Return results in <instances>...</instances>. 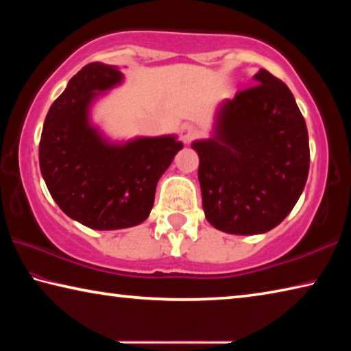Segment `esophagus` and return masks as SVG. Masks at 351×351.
<instances>
[{
	"label": "esophagus",
	"instance_id": "esophagus-1",
	"mask_svg": "<svg viewBox=\"0 0 351 351\" xmlns=\"http://www.w3.org/2000/svg\"><path fill=\"white\" fill-rule=\"evenodd\" d=\"M199 134V130L198 127H195L193 123H184V125L181 127V132H180V136H181V141L184 142V144H190L197 136Z\"/></svg>",
	"mask_w": 351,
	"mask_h": 351
}]
</instances>
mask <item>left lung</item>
<instances>
[{
	"label": "left lung",
	"instance_id": "8db88e82",
	"mask_svg": "<svg viewBox=\"0 0 351 351\" xmlns=\"http://www.w3.org/2000/svg\"><path fill=\"white\" fill-rule=\"evenodd\" d=\"M254 83L218 106L209 139L192 144L207 221L235 235L280 224L310 170L306 123L293 93L266 69Z\"/></svg>",
	"mask_w": 351,
	"mask_h": 351
}]
</instances>
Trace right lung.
Instances as JSON below:
<instances>
[{"label":"right lung","mask_w":351,"mask_h":351,"mask_svg":"<svg viewBox=\"0 0 351 351\" xmlns=\"http://www.w3.org/2000/svg\"><path fill=\"white\" fill-rule=\"evenodd\" d=\"M122 80L112 64L83 66L47 111L38 148L51 197L69 218L97 230L145 221L159 178L182 148L175 134L111 142L93 125L94 100Z\"/></svg>","instance_id":"add662e5"}]
</instances>
